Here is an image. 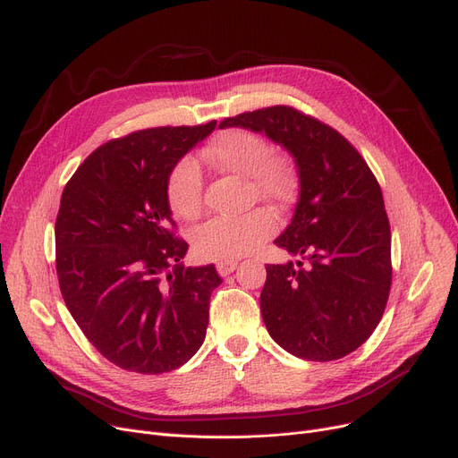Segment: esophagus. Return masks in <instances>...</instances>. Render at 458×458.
<instances>
[{
  "label": "esophagus",
  "instance_id": "obj_1",
  "mask_svg": "<svg viewBox=\"0 0 458 458\" xmlns=\"http://www.w3.org/2000/svg\"><path fill=\"white\" fill-rule=\"evenodd\" d=\"M237 269V261H221L216 263V271H219L221 276H228Z\"/></svg>",
  "mask_w": 458,
  "mask_h": 458
}]
</instances>
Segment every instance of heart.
I'll return each mask as SVG.
<instances>
[{
	"instance_id": "1",
	"label": "heart",
	"mask_w": 458,
	"mask_h": 458,
	"mask_svg": "<svg viewBox=\"0 0 458 458\" xmlns=\"http://www.w3.org/2000/svg\"><path fill=\"white\" fill-rule=\"evenodd\" d=\"M202 157L216 171L249 178L252 197L284 209L297 192L293 166L275 156L271 144L247 130L215 135ZM166 199L182 219H197L202 211V171L195 159H182L168 174ZM276 228L275 216L263 208L243 215H221L195 232V250L211 261H233L254 252Z\"/></svg>"
}]
</instances>
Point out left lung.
<instances>
[{
	"label": "left lung",
	"instance_id": "8db88e82",
	"mask_svg": "<svg viewBox=\"0 0 458 458\" xmlns=\"http://www.w3.org/2000/svg\"><path fill=\"white\" fill-rule=\"evenodd\" d=\"M219 128L267 135L297 166L299 200L275 245L299 259L266 267L267 332L302 360L347 356L373 334L390 295L392 233L378 182L344 135L293 107L242 113Z\"/></svg>",
	"mask_w": 458,
	"mask_h": 458
}]
</instances>
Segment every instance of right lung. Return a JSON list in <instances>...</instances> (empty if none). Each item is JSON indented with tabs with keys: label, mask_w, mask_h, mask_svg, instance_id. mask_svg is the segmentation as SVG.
I'll list each match as a JSON object with an SVG mask.
<instances>
[{
	"label": "right lung",
	"mask_w": 458,
	"mask_h": 458,
	"mask_svg": "<svg viewBox=\"0 0 458 458\" xmlns=\"http://www.w3.org/2000/svg\"><path fill=\"white\" fill-rule=\"evenodd\" d=\"M215 124L109 140L63 191L55 221L63 299L96 351L126 371H173L204 344L209 297L223 280L213 263H180L189 245L173 233L166 182Z\"/></svg>",
	"instance_id": "add662e5"
}]
</instances>
